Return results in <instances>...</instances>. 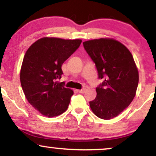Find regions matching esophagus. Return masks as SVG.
I'll return each mask as SVG.
<instances>
[{"label": "esophagus", "instance_id": "esophagus-1", "mask_svg": "<svg viewBox=\"0 0 156 156\" xmlns=\"http://www.w3.org/2000/svg\"><path fill=\"white\" fill-rule=\"evenodd\" d=\"M85 90H86V89L83 88L82 89H80V90H78V92H79V93H84V92H85Z\"/></svg>", "mask_w": 156, "mask_h": 156}]
</instances>
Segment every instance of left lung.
Segmentation results:
<instances>
[{
	"label": "left lung",
	"mask_w": 156,
	"mask_h": 156,
	"mask_svg": "<svg viewBox=\"0 0 156 156\" xmlns=\"http://www.w3.org/2000/svg\"><path fill=\"white\" fill-rule=\"evenodd\" d=\"M83 44L95 63L99 78L104 79L96 88L90 108L97 117L111 119L133 101L139 83L136 65L129 50L116 39H92Z\"/></svg>",
	"instance_id": "left-lung-1"
}]
</instances>
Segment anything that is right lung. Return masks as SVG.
I'll return each mask as SVG.
<instances>
[{"label": "right lung", "mask_w": 156, "mask_h": 156, "mask_svg": "<svg viewBox=\"0 0 156 156\" xmlns=\"http://www.w3.org/2000/svg\"><path fill=\"white\" fill-rule=\"evenodd\" d=\"M81 42L43 37L27 50L20 69L21 87L28 103L42 115L56 117L67 109L73 91L57 79L63 74L62 64Z\"/></svg>", "instance_id": "right-lung-1"}]
</instances>
